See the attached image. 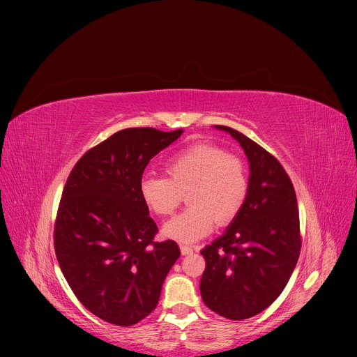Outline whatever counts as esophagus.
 I'll return each mask as SVG.
<instances>
[{"label": "esophagus", "mask_w": 357, "mask_h": 357, "mask_svg": "<svg viewBox=\"0 0 357 357\" xmlns=\"http://www.w3.org/2000/svg\"><path fill=\"white\" fill-rule=\"evenodd\" d=\"M181 253H182L183 256L192 255V253H194V248H192V246H188V245H181Z\"/></svg>", "instance_id": "obj_1"}]
</instances>
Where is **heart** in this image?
<instances>
[{
	"label": "heart",
	"instance_id": "heart-1",
	"mask_svg": "<svg viewBox=\"0 0 357 357\" xmlns=\"http://www.w3.org/2000/svg\"><path fill=\"white\" fill-rule=\"evenodd\" d=\"M162 176H146L140 197L156 215H171L183 199L190 207L169 220L163 234L179 243H194L214 226H226L243 210L249 195L248 165L226 149L197 143L181 150L165 163Z\"/></svg>",
	"mask_w": 357,
	"mask_h": 357
}]
</instances>
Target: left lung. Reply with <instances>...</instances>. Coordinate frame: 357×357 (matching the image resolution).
<instances>
[{"mask_svg":"<svg viewBox=\"0 0 357 357\" xmlns=\"http://www.w3.org/2000/svg\"><path fill=\"white\" fill-rule=\"evenodd\" d=\"M230 133L250 163L245 207L221 237L201 255L204 304L227 320H246L266 310L287 287L301 252L299 211L294 185L284 166L240 131Z\"/></svg>","mask_w":357,"mask_h":357,"instance_id":"obj_1","label":"left lung"}]
</instances>
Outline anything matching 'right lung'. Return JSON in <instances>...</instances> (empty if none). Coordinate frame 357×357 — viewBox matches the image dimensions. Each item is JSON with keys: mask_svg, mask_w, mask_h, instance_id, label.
Segmentation results:
<instances>
[{"mask_svg": "<svg viewBox=\"0 0 357 357\" xmlns=\"http://www.w3.org/2000/svg\"><path fill=\"white\" fill-rule=\"evenodd\" d=\"M182 128L133 127L93 146L70 171L53 241L61 271L79 303L101 320L128 327L152 312L181 250L156 241L140 197L142 175Z\"/></svg>", "mask_w": 357, "mask_h": 357, "instance_id": "add662e5", "label": "right lung"}]
</instances>
